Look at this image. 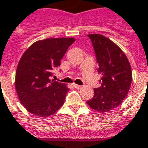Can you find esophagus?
Masks as SVG:
<instances>
[{
  "label": "esophagus",
  "mask_w": 148,
  "mask_h": 148,
  "mask_svg": "<svg viewBox=\"0 0 148 148\" xmlns=\"http://www.w3.org/2000/svg\"><path fill=\"white\" fill-rule=\"evenodd\" d=\"M73 87H74V88H76V89H79V88H82V86L78 85V84H73Z\"/></svg>",
  "instance_id": "obj_1"
}]
</instances>
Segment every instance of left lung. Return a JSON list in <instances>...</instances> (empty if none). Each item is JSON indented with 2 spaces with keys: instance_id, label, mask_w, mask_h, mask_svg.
<instances>
[{
  "instance_id": "1",
  "label": "left lung",
  "mask_w": 148,
  "mask_h": 148,
  "mask_svg": "<svg viewBox=\"0 0 148 148\" xmlns=\"http://www.w3.org/2000/svg\"><path fill=\"white\" fill-rule=\"evenodd\" d=\"M92 40L102 74L101 85L94 88V96L87 101L92 109L106 112L120 105L128 93L132 80L131 65L126 55L111 40L100 34L88 35Z\"/></svg>"
}]
</instances>
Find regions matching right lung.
Wrapping results in <instances>:
<instances>
[{
    "mask_svg": "<svg viewBox=\"0 0 148 148\" xmlns=\"http://www.w3.org/2000/svg\"><path fill=\"white\" fill-rule=\"evenodd\" d=\"M74 38H49L33 43L24 52L16 72L17 96L28 112L36 116L48 117L64 103L69 88L51 79L52 70L60 60Z\"/></svg>",
    "mask_w": 148,
    "mask_h": 148,
    "instance_id": "add662e5",
    "label": "right lung"
}]
</instances>
